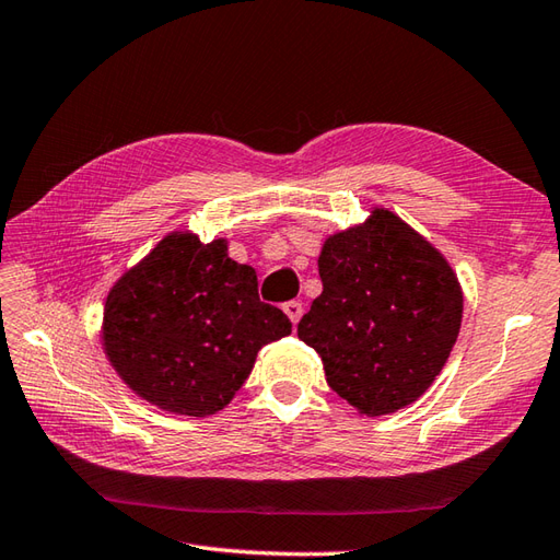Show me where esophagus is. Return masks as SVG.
I'll use <instances>...</instances> for the list:
<instances>
[{"label": "esophagus", "mask_w": 560, "mask_h": 560, "mask_svg": "<svg viewBox=\"0 0 560 560\" xmlns=\"http://www.w3.org/2000/svg\"><path fill=\"white\" fill-rule=\"evenodd\" d=\"M283 312L285 315H289V319L293 322V327L298 322H301V317H303V303H298V301H289L283 305Z\"/></svg>", "instance_id": "1"}]
</instances>
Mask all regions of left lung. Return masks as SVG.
<instances>
[{"label":"left lung","instance_id":"8db88e82","mask_svg":"<svg viewBox=\"0 0 560 560\" xmlns=\"http://www.w3.org/2000/svg\"><path fill=\"white\" fill-rule=\"evenodd\" d=\"M317 265L322 295L298 324V339L319 353L327 384L368 418L410 406L456 346V271L384 207L324 241Z\"/></svg>","mask_w":560,"mask_h":560}]
</instances>
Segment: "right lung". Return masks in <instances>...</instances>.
I'll return each mask as SVG.
<instances>
[{"label":"right lung","instance_id":"add662e5","mask_svg":"<svg viewBox=\"0 0 560 560\" xmlns=\"http://www.w3.org/2000/svg\"><path fill=\"white\" fill-rule=\"evenodd\" d=\"M224 238L174 231L112 285L102 346L128 388L162 410L207 418L229 406L259 348L291 319L257 295V275Z\"/></svg>","mask_w":560,"mask_h":560}]
</instances>
